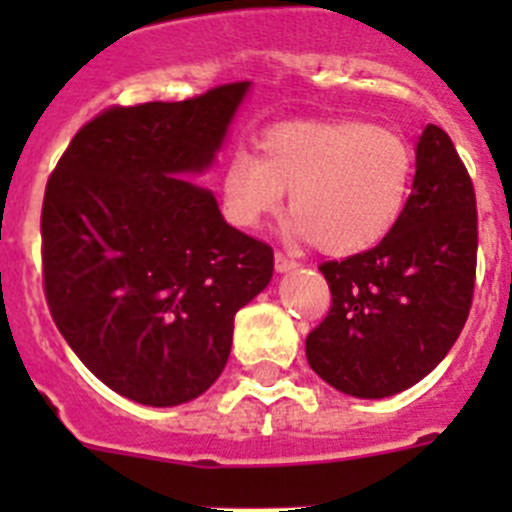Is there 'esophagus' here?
<instances>
[{
  "label": "esophagus",
  "mask_w": 512,
  "mask_h": 512,
  "mask_svg": "<svg viewBox=\"0 0 512 512\" xmlns=\"http://www.w3.org/2000/svg\"><path fill=\"white\" fill-rule=\"evenodd\" d=\"M274 266H277V271H289V269H297V261L289 259L287 253L277 251L274 253Z\"/></svg>",
  "instance_id": "1"
}]
</instances>
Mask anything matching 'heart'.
Instances as JSON below:
<instances>
[{"label":"heart","instance_id":"b5f03b06","mask_svg":"<svg viewBox=\"0 0 512 512\" xmlns=\"http://www.w3.org/2000/svg\"><path fill=\"white\" fill-rule=\"evenodd\" d=\"M415 176L405 135L361 120L284 122L259 140V156L233 153L223 166V212L235 228H259L282 207L297 238L330 256L382 243L400 223Z\"/></svg>","mask_w":512,"mask_h":512}]
</instances>
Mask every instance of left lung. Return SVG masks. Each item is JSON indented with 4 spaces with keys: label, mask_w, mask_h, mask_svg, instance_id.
Wrapping results in <instances>:
<instances>
[{
    "label": "left lung",
    "mask_w": 512,
    "mask_h": 512,
    "mask_svg": "<svg viewBox=\"0 0 512 512\" xmlns=\"http://www.w3.org/2000/svg\"><path fill=\"white\" fill-rule=\"evenodd\" d=\"M415 182L382 243L318 266L330 310L307 333V364L330 387L366 400L408 390L459 338L477 279V197L449 133L428 125Z\"/></svg>",
    "instance_id": "obj_1"
}]
</instances>
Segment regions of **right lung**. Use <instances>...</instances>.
Segmentation results:
<instances>
[{
    "label": "right lung",
    "mask_w": 512,
    "mask_h": 512,
    "mask_svg": "<svg viewBox=\"0 0 512 512\" xmlns=\"http://www.w3.org/2000/svg\"><path fill=\"white\" fill-rule=\"evenodd\" d=\"M248 81L184 102L112 104L48 176L43 292L81 364L128 400L171 408L220 377L233 318L269 284V243L184 182L215 158Z\"/></svg>",
    "instance_id": "add662e5"
}]
</instances>
